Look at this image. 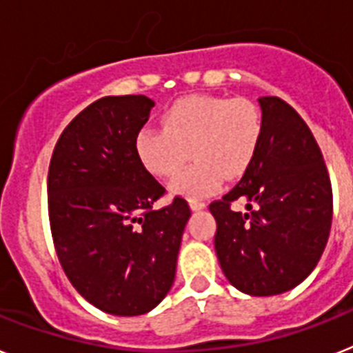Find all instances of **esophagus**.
<instances>
[{
    "mask_svg": "<svg viewBox=\"0 0 353 353\" xmlns=\"http://www.w3.org/2000/svg\"><path fill=\"white\" fill-rule=\"evenodd\" d=\"M188 204H190L192 210H203L204 206H206V203H204V201H199V199H190L188 201Z\"/></svg>",
    "mask_w": 353,
    "mask_h": 353,
    "instance_id": "1",
    "label": "esophagus"
}]
</instances>
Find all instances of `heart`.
<instances>
[{
    "instance_id": "1",
    "label": "heart",
    "mask_w": 353,
    "mask_h": 353,
    "mask_svg": "<svg viewBox=\"0 0 353 353\" xmlns=\"http://www.w3.org/2000/svg\"><path fill=\"white\" fill-rule=\"evenodd\" d=\"M161 127H143L134 152L145 172L172 179L177 194L197 199L217 190L222 177L236 179L253 165L263 138V114L253 100L217 94H188L161 112Z\"/></svg>"
}]
</instances>
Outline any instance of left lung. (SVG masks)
Listing matches in <instances>:
<instances>
[{"instance_id":"1","label":"left lung","mask_w":353,"mask_h":353,"mask_svg":"<svg viewBox=\"0 0 353 353\" xmlns=\"http://www.w3.org/2000/svg\"><path fill=\"white\" fill-rule=\"evenodd\" d=\"M263 138L239 185L210 204L226 278L251 296L291 291L318 265L332 226V185L318 141L285 100L262 97ZM245 200L248 212L231 204Z\"/></svg>"}]
</instances>
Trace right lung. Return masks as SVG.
<instances>
[{
	"mask_svg": "<svg viewBox=\"0 0 353 353\" xmlns=\"http://www.w3.org/2000/svg\"><path fill=\"white\" fill-rule=\"evenodd\" d=\"M154 102L103 97L62 131L48 168V217L59 262L91 305L117 316L149 312L170 291L190 206L145 172L134 136Z\"/></svg>",
	"mask_w": 353,
	"mask_h": 353,
	"instance_id": "add662e5",
	"label": "right lung"
}]
</instances>
